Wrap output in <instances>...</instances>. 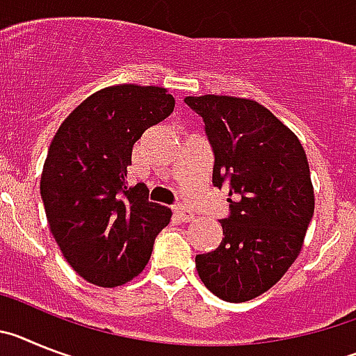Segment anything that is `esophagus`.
Returning a JSON list of instances; mask_svg holds the SVG:
<instances>
[{
    "instance_id": "obj_1",
    "label": "esophagus",
    "mask_w": 356,
    "mask_h": 356,
    "mask_svg": "<svg viewBox=\"0 0 356 356\" xmlns=\"http://www.w3.org/2000/svg\"><path fill=\"white\" fill-rule=\"evenodd\" d=\"M174 213H175V216H177L179 220H182V222L193 220V213L188 211V209L184 208V206H175Z\"/></svg>"
}]
</instances>
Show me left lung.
I'll list each match as a JSON object with an SVG mask.
<instances>
[{"label":"left lung","instance_id":"8db88e82","mask_svg":"<svg viewBox=\"0 0 356 356\" xmlns=\"http://www.w3.org/2000/svg\"><path fill=\"white\" fill-rule=\"evenodd\" d=\"M211 145L213 186L229 193L215 251L195 256L209 292L243 302L267 292L301 252L314 186L298 136L264 105L234 97H186Z\"/></svg>","mask_w":356,"mask_h":356}]
</instances>
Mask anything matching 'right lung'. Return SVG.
<instances>
[{
  "mask_svg": "<svg viewBox=\"0 0 356 356\" xmlns=\"http://www.w3.org/2000/svg\"><path fill=\"white\" fill-rule=\"evenodd\" d=\"M165 88L122 84L86 98L58 127L41 175L49 231L67 264L92 285L118 286L138 276L172 211L127 186L132 147L168 118Z\"/></svg>",
  "mask_w": 356,
  "mask_h": 356,
  "instance_id": "obj_1",
  "label": "right lung"
}]
</instances>
